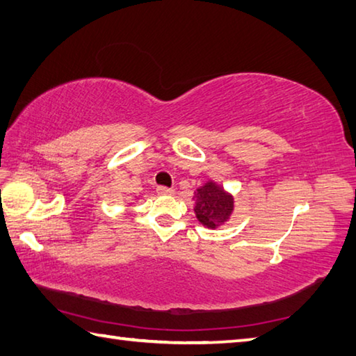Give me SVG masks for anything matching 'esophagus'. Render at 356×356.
Here are the masks:
<instances>
[{
    "label": "esophagus",
    "instance_id": "esophagus-1",
    "mask_svg": "<svg viewBox=\"0 0 356 356\" xmlns=\"http://www.w3.org/2000/svg\"><path fill=\"white\" fill-rule=\"evenodd\" d=\"M174 191L172 188H166V186H157V194H161V195H172Z\"/></svg>",
    "mask_w": 356,
    "mask_h": 356
}]
</instances>
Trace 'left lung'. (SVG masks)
Wrapping results in <instances>:
<instances>
[{
    "instance_id": "1",
    "label": "left lung",
    "mask_w": 356,
    "mask_h": 356,
    "mask_svg": "<svg viewBox=\"0 0 356 356\" xmlns=\"http://www.w3.org/2000/svg\"><path fill=\"white\" fill-rule=\"evenodd\" d=\"M194 214L197 222L208 229L222 228L234 213V195L209 179L194 191Z\"/></svg>"
}]
</instances>
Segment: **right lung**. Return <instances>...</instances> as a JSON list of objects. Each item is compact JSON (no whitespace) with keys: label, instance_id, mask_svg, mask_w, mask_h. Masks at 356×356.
<instances>
[{"label":"right lung","instance_id":"right-lung-1","mask_svg":"<svg viewBox=\"0 0 356 356\" xmlns=\"http://www.w3.org/2000/svg\"><path fill=\"white\" fill-rule=\"evenodd\" d=\"M139 199V195H136V197H134V200H138Z\"/></svg>","mask_w":356,"mask_h":356}]
</instances>
